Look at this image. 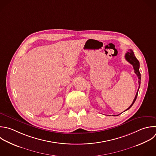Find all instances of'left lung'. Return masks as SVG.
<instances>
[{"instance_id": "1", "label": "left lung", "mask_w": 156, "mask_h": 156, "mask_svg": "<svg viewBox=\"0 0 156 156\" xmlns=\"http://www.w3.org/2000/svg\"><path fill=\"white\" fill-rule=\"evenodd\" d=\"M125 58L126 60L129 62L130 63L133 67V69H134V72L136 74L138 78V91L136 93V95L135 96V98L132 103V104L130 105V107L129 108H127L125 111L129 110L132 106V105L134 104L136 98H137V95H138V90L140 88V82H141V74L140 73V71H139V68H140V63H139V61L136 59V58L135 57V55H134V53L133 52V51L132 49H129L128 50V52L125 54ZM124 111V112H125ZM120 113V114H121ZM119 115H113V116H118Z\"/></svg>"}]
</instances>
